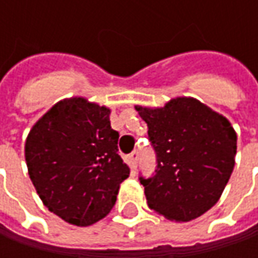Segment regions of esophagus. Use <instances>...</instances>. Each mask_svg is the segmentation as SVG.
Masks as SVG:
<instances>
[{"mask_svg":"<svg viewBox=\"0 0 258 258\" xmlns=\"http://www.w3.org/2000/svg\"><path fill=\"white\" fill-rule=\"evenodd\" d=\"M131 166H132V169H136L138 168V161H139V152L138 151H134L132 154H131Z\"/></svg>","mask_w":258,"mask_h":258,"instance_id":"obj_1","label":"esophagus"}]
</instances>
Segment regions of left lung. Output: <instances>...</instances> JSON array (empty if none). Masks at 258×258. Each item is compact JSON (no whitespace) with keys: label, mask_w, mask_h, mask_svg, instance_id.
<instances>
[{"label":"left lung","mask_w":258,"mask_h":258,"mask_svg":"<svg viewBox=\"0 0 258 258\" xmlns=\"http://www.w3.org/2000/svg\"><path fill=\"white\" fill-rule=\"evenodd\" d=\"M136 110L148 123L156 155L154 173L139 175L148 207L172 221L198 218L217 204L231 176L237 152L233 126L188 97Z\"/></svg>","instance_id":"8db88e82"}]
</instances>
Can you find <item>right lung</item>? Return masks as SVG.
I'll use <instances>...</instances> for the list:
<instances>
[{
  "label": "right lung",
  "instance_id": "add662e5",
  "mask_svg": "<svg viewBox=\"0 0 258 258\" xmlns=\"http://www.w3.org/2000/svg\"><path fill=\"white\" fill-rule=\"evenodd\" d=\"M110 110L86 99L53 106L25 142L30 178L44 205L80 227L102 220L116 203L129 166L119 155Z\"/></svg>",
  "mask_w": 258,
  "mask_h": 258
}]
</instances>
